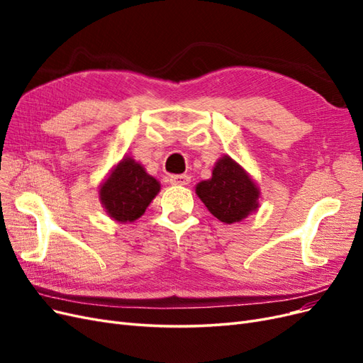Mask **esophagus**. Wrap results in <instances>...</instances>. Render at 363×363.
Instances as JSON below:
<instances>
[{
    "mask_svg": "<svg viewBox=\"0 0 363 363\" xmlns=\"http://www.w3.org/2000/svg\"><path fill=\"white\" fill-rule=\"evenodd\" d=\"M191 177L186 174H180V175H169V183L171 184H180V186H186L189 184Z\"/></svg>",
    "mask_w": 363,
    "mask_h": 363,
    "instance_id": "obj_1",
    "label": "esophagus"
}]
</instances>
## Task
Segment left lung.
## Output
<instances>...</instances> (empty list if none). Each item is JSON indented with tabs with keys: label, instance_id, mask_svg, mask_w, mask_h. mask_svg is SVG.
Returning <instances> with one entry per match:
<instances>
[{
	"label": "left lung",
	"instance_id": "8db88e82",
	"mask_svg": "<svg viewBox=\"0 0 363 363\" xmlns=\"http://www.w3.org/2000/svg\"><path fill=\"white\" fill-rule=\"evenodd\" d=\"M195 191L208 212L225 224L240 221L259 206L255 182L228 156L218 160L212 179L196 184Z\"/></svg>",
	"mask_w": 363,
	"mask_h": 363
}]
</instances>
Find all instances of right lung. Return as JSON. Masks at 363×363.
Listing matches in <instances>:
<instances>
[{
	"mask_svg": "<svg viewBox=\"0 0 363 363\" xmlns=\"http://www.w3.org/2000/svg\"><path fill=\"white\" fill-rule=\"evenodd\" d=\"M159 182L133 159H123L100 189V199L115 221L131 223L144 215L159 194Z\"/></svg>",
	"mask_w": 363,
	"mask_h": 363,
	"instance_id": "add662e5",
	"label": "right lung"
}]
</instances>
